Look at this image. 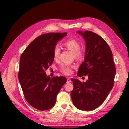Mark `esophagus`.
I'll use <instances>...</instances> for the list:
<instances>
[{
    "mask_svg": "<svg viewBox=\"0 0 129 129\" xmlns=\"http://www.w3.org/2000/svg\"><path fill=\"white\" fill-rule=\"evenodd\" d=\"M70 82H71V80H70L69 78H67V83H70Z\"/></svg>",
    "mask_w": 129,
    "mask_h": 129,
    "instance_id": "1",
    "label": "esophagus"
}]
</instances>
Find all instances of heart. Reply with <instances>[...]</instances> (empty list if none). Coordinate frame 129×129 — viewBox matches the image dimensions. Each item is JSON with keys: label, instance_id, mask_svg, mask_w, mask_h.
<instances>
[{"label": "heart", "instance_id": "obj_1", "mask_svg": "<svg viewBox=\"0 0 129 129\" xmlns=\"http://www.w3.org/2000/svg\"><path fill=\"white\" fill-rule=\"evenodd\" d=\"M66 48L71 50L74 54V57L76 59H81L84 56V51L82 49H80V42L75 39H69L63 44ZM60 49L58 46H55L53 50L54 57L57 58L60 56ZM74 67L73 64H69L66 63L62 64L60 70L62 73L66 75H69L72 73V69Z\"/></svg>", "mask_w": 129, "mask_h": 129}]
</instances>
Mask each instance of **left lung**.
<instances>
[{
	"label": "left lung",
	"instance_id": "left-lung-1",
	"mask_svg": "<svg viewBox=\"0 0 129 129\" xmlns=\"http://www.w3.org/2000/svg\"><path fill=\"white\" fill-rule=\"evenodd\" d=\"M85 40L84 62L77 76H88L85 82L72 79L74 89L71 97L78 109L90 111L98 108L106 99L114 84L116 70L110 48L99 35L91 31H77Z\"/></svg>",
	"mask_w": 129,
	"mask_h": 129
}]
</instances>
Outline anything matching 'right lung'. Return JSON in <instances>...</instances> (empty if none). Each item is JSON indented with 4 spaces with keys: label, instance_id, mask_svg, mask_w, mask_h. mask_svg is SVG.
<instances>
[{
    "label": "right lung",
    "instance_id": "obj_1",
    "mask_svg": "<svg viewBox=\"0 0 129 129\" xmlns=\"http://www.w3.org/2000/svg\"><path fill=\"white\" fill-rule=\"evenodd\" d=\"M67 33L42 34L30 43L20 57L18 79L26 101L37 110L44 111L55 104L56 96L67 79L47 76L45 71L54 61L53 50Z\"/></svg>",
    "mask_w": 129,
    "mask_h": 129
}]
</instances>
